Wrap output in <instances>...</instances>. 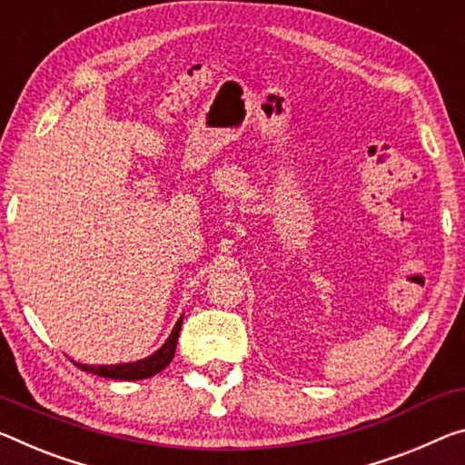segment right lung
<instances>
[{
    "instance_id": "add662e5",
    "label": "right lung",
    "mask_w": 465,
    "mask_h": 465,
    "mask_svg": "<svg viewBox=\"0 0 465 465\" xmlns=\"http://www.w3.org/2000/svg\"><path fill=\"white\" fill-rule=\"evenodd\" d=\"M182 321L183 314L180 316V321L175 322V327L169 337L165 339V343L161 345L157 351H153L151 356H146L143 360H136V362H124V364H107V366H91V364H80V362H72L76 364L80 371L84 372H93L97 377H105V379H117V381H140V379H149L154 377V374L163 371V368L172 362L173 353H175V345H178V337H180V329H182Z\"/></svg>"
}]
</instances>
